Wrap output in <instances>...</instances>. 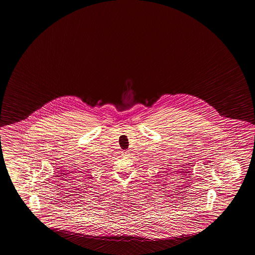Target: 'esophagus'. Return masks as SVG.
<instances>
[{
	"label": "esophagus",
	"instance_id": "obj_1",
	"mask_svg": "<svg viewBox=\"0 0 255 255\" xmlns=\"http://www.w3.org/2000/svg\"><path fill=\"white\" fill-rule=\"evenodd\" d=\"M129 154V151L123 150L122 151V155L123 156H127Z\"/></svg>",
	"mask_w": 255,
	"mask_h": 255
}]
</instances>
